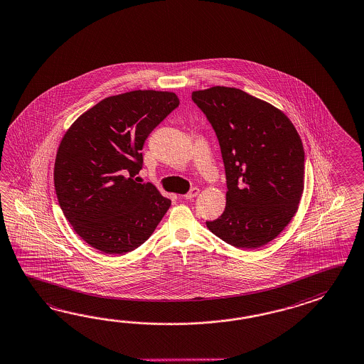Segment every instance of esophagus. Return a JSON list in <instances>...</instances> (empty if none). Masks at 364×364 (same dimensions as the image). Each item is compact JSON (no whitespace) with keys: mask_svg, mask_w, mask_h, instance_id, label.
Listing matches in <instances>:
<instances>
[{"mask_svg":"<svg viewBox=\"0 0 364 364\" xmlns=\"http://www.w3.org/2000/svg\"><path fill=\"white\" fill-rule=\"evenodd\" d=\"M198 193H200V189H198V188H192L191 192H188V193L184 196V198H186V200H192L194 197H197Z\"/></svg>","mask_w":364,"mask_h":364,"instance_id":"esophagus-1","label":"esophagus"}]
</instances>
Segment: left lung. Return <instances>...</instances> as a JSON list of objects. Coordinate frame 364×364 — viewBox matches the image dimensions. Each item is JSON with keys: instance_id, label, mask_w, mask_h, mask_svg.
Segmentation results:
<instances>
[{"instance_id": "obj_1", "label": "left lung", "mask_w": 364, "mask_h": 364, "mask_svg": "<svg viewBox=\"0 0 364 364\" xmlns=\"http://www.w3.org/2000/svg\"><path fill=\"white\" fill-rule=\"evenodd\" d=\"M218 137L227 178L226 209L206 222L236 248L272 242L298 211L304 150L290 119L274 105L225 86L192 92Z\"/></svg>"}]
</instances>
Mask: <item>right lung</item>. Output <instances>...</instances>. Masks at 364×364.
Masks as SVG:
<instances>
[{
  "label": "right lung",
  "instance_id": "obj_1",
  "mask_svg": "<svg viewBox=\"0 0 364 364\" xmlns=\"http://www.w3.org/2000/svg\"><path fill=\"white\" fill-rule=\"evenodd\" d=\"M178 103L175 92L134 90L105 97L66 130L53 171L57 200L74 231L97 251H134L168 210V198L133 176L142 168L146 138Z\"/></svg>",
  "mask_w": 364,
  "mask_h": 364
}]
</instances>
